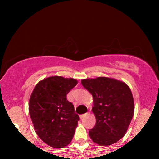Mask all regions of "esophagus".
I'll return each instance as SVG.
<instances>
[{
  "label": "esophagus",
  "instance_id": "obj_1",
  "mask_svg": "<svg viewBox=\"0 0 159 159\" xmlns=\"http://www.w3.org/2000/svg\"><path fill=\"white\" fill-rule=\"evenodd\" d=\"M88 113H86V114H82V115H80V119H83L84 118V117H85L86 116H87V115H88Z\"/></svg>",
  "mask_w": 159,
  "mask_h": 159
}]
</instances>
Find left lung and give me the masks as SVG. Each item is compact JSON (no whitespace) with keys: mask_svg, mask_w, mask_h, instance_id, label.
<instances>
[{"mask_svg":"<svg viewBox=\"0 0 159 159\" xmlns=\"http://www.w3.org/2000/svg\"><path fill=\"white\" fill-rule=\"evenodd\" d=\"M81 83L93 95L96 123L89 135L98 145L106 146L122 138L134 115L131 90L124 82L99 77L82 80Z\"/></svg>","mask_w":159,"mask_h":159,"instance_id":"1","label":"left lung"}]
</instances>
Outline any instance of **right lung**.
<instances>
[{
  "label": "right lung",
  "instance_id": "right-lung-1",
  "mask_svg": "<svg viewBox=\"0 0 159 159\" xmlns=\"http://www.w3.org/2000/svg\"><path fill=\"white\" fill-rule=\"evenodd\" d=\"M73 78L53 76L36 84L29 101L34 130L45 143L62 148L72 140L80 117L66 95L77 84Z\"/></svg>",
  "mask_w": 159,
  "mask_h": 159
}]
</instances>
